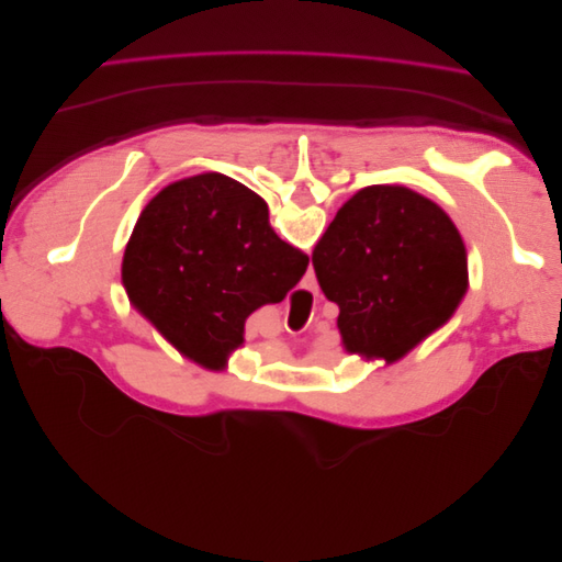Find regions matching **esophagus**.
<instances>
[{
    "mask_svg": "<svg viewBox=\"0 0 562 562\" xmlns=\"http://www.w3.org/2000/svg\"><path fill=\"white\" fill-rule=\"evenodd\" d=\"M304 283H306V288H308L311 292L317 290V281H315V274H313V272H308V274L304 277Z\"/></svg>",
    "mask_w": 562,
    "mask_h": 562,
    "instance_id": "34e87169",
    "label": "esophagus"
}]
</instances>
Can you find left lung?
<instances>
[{
	"instance_id": "1",
	"label": "left lung",
	"mask_w": 562,
	"mask_h": 562,
	"mask_svg": "<svg viewBox=\"0 0 562 562\" xmlns=\"http://www.w3.org/2000/svg\"><path fill=\"white\" fill-rule=\"evenodd\" d=\"M325 297L338 304L347 352L407 355L456 313L469 270L462 237L446 212L407 187H363L313 249Z\"/></svg>"
}]
</instances>
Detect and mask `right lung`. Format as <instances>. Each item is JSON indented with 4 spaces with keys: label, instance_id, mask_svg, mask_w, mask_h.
Returning <instances> with one entry per match:
<instances>
[{
    "label": "right lung",
    "instance_id": "1",
    "mask_svg": "<svg viewBox=\"0 0 562 562\" xmlns=\"http://www.w3.org/2000/svg\"><path fill=\"white\" fill-rule=\"evenodd\" d=\"M308 256L270 226L267 203L224 173L165 187L142 212L123 258L132 302L196 363L220 370L247 317L300 283Z\"/></svg>",
    "mask_w": 562,
    "mask_h": 562
}]
</instances>
